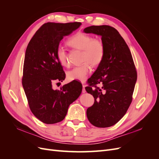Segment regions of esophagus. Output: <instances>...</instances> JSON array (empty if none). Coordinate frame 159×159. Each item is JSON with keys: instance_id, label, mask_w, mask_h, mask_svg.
Listing matches in <instances>:
<instances>
[{"instance_id": "1", "label": "esophagus", "mask_w": 159, "mask_h": 159, "mask_svg": "<svg viewBox=\"0 0 159 159\" xmlns=\"http://www.w3.org/2000/svg\"><path fill=\"white\" fill-rule=\"evenodd\" d=\"M82 85H83V89H82V93H85L86 92V91H85V84L84 83V82H82Z\"/></svg>"}]
</instances>
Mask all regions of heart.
<instances>
[{
  "instance_id": "obj_1",
  "label": "heart",
  "mask_w": 159,
  "mask_h": 159,
  "mask_svg": "<svg viewBox=\"0 0 159 159\" xmlns=\"http://www.w3.org/2000/svg\"><path fill=\"white\" fill-rule=\"evenodd\" d=\"M67 44L73 49L82 50L81 61L84 62L68 71L67 77L70 80L84 81L91 72L90 64L93 67H97L102 64L105 52L103 42L101 40L95 39L90 35L78 32L69 38ZM56 57L61 65L68 66L66 52L62 47L57 48Z\"/></svg>"
}]
</instances>
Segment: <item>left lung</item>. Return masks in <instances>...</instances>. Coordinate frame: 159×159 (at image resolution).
I'll use <instances>...</instances> for the list:
<instances>
[{"label":"left lung","mask_w":159,"mask_h":159,"mask_svg":"<svg viewBox=\"0 0 159 159\" xmlns=\"http://www.w3.org/2000/svg\"><path fill=\"white\" fill-rule=\"evenodd\" d=\"M84 32L102 36L105 48L102 64L88 79L89 85L85 87L95 100L86 113L93 125L109 127L124 116L131 103L137 78L135 66L125 41L113 27L91 26ZM99 83L102 85V88L97 87Z\"/></svg>","instance_id":"1"}]
</instances>
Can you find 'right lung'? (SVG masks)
Wrapping results in <instances>:
<instances>
[{
    "label": "right lung",
    "mask_w": 159,
    "mask_h": 159,
    "mask_svg": "<svg viewBox=\"0 0 159 159\" xmlns=\"http://www.w3.org/2000/svg\"><path fill=\"white\" fill-rule=\"evenodd\" d=\"M80 22L43 25L28 43L25 53L22 83L30 109L46 124L61 121L70 105L79 98L82 85L74 80L54 89L55 81H63L66 74L56 57V50L64 36L81 26Z\"/></svg>",
    "instance_id": "right-lung-1"
}]
</instances>
